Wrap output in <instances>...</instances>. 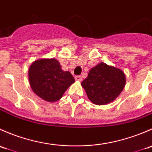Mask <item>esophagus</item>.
I'll return each mask as SVG.
<instances>
[{
  "label": "esophagus",
  "mask_w": 152,
  "mask_h": 152,
  "mask_svg": "<svg viewBox=\"0 0 152 152\" xmlns=\"http://www.w3.org/2000/svg\"><path fill=\"white\" fill-rule=\"evenodd\" d=\"M75 79L76 80L77 82H80V81H82V77L81 76H75Z\"/></svg>",
  "instance_id": "1"
}]
</instances>
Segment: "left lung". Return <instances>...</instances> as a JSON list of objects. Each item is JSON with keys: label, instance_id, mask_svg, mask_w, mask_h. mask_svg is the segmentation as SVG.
<instances>
[{"label": "left lung", "instance_id": "8db88e82", "mask_svg": "<svg viewBox=\"0 0 152 152\" xmlns=\"http://www.w3.org/2000/svg\"><path fill=\"white\" fill-rule=\"evenodd\" d=\"M125 83L126 77L122 70L101 62L89 71L81 86L93 104L103 105L116 99Z\"/></svg>", "mask_w": 152, "mask_h": 152}]
</instances>
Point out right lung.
Wrapping results in <instances>:
<instances>
[{
	"label": "right lung",
	"mask_w": 152,
	"mask_h": 152,
	"mask_svg": "<svg viewBox=\"0 0 152 152\" xmlns=\"http://www.w3.org/2000/svg\"><path fill=\"white\" fill-rule=\"evenodd\" d=\"M28 80L33 91L41 99L55 102L62 97L75 79L69 71H64L56 58L39 59L31 64Z\"/></svg>",
	"instance_id": "1"
}]
</instances>
